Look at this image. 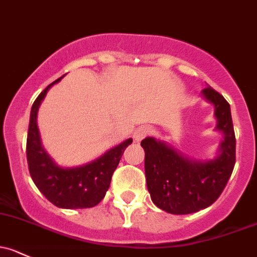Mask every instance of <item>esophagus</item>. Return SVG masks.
Instances as JSON below:
<instances>
[{
  "instance_id": "esophagus-1",
  "label": "esophagus",
  "mask_w": 257,
  "mask_h": 257,
  "mask_svg": "<svg viewBox=\"0 0 257 257\" xmlns=\"http://www.w3.org/2000/svg\"><path fill=\"white\" fill-rule=\"evenodd\" d=\"M151 132H153V129H151V126L149 125L139 126V128L134 132V139H136L137 142H140V140L144 139L145 137H148L149 134H151Z\"/></svg>"
}]
</instances>
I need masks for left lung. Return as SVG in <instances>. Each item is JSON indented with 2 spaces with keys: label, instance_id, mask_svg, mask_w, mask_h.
<instances>
[{
  "label": "left lung",
  "instance_id": "obj_1",
  "mask_svg": "<svg viewBox=\"0 0 257 257\" xmlns=\"http://www.w3.org/2000/svg\"><path fill=\"white\" fill-rule=\"evenodd\" d=\"M202 96L214 106L217 129L224 134L219 155L213 160L188 159L164 142L145 138V176L151 201L171 214H190L214 203L235 165V133L230 106L210 86Z\"/></svg>",
  "mask_w": 257,
  "mask_h": 257
}]
</instances>
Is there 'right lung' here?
I'll return each mask as SVG.
<instances>
[{"instance_id":"add662e5","label":"right lung","mask_w":257,"mask_h":257,"mask_svg":"<svg viewBox=\"0 0 257 257\" xmlns=\"http://www.w3.org/2000/svg\"><path fill=\"white\" fill-rule=\"evenodd\" d=\"M63 77L50 83L34 101L31 110L28 137H27V161L29 174L48 201L64 209H82L97 206L106 196L110 180L117 169L124 150L133 139H126L112 148L91 163L76 167H60L53 161L42 147L37 125V114L48 90Z\"/></svg>"}]
</instances>
